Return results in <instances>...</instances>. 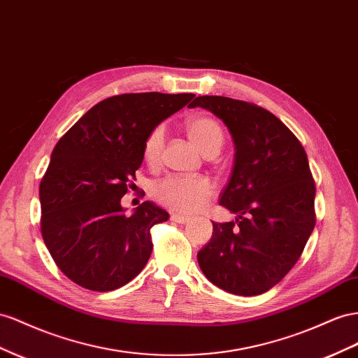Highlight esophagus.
I'll return each instance as SVG.
<instances>
[{
  "label": "esophagus",
  "mask_w": 358,
  "mask_h": 358,
  "mask_svg": "<svg viewBox=\"0 0 358 358\" xmlns=\"http://www.w3.org/2000/svg\"><path fill=\"white\" fill-rule=\"evenodd\" d=\"M171 221H175V223H179V224H185V223H188V221L191 220L189 217H187V215H180V214H171Z\"/></svg>",
  "instance_id": "esophagus-1"
}]
</instances>
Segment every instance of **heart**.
<instances>
[{
	"label": "heart",
	"mask_w": 358,
	"mask_h": 358,
	"mask_svg": "<svg viewBox=\"0 0 358 358\" xmlns=\"http://www.w3.org/2000/svg\"><path fill=\"white\" fill-rule=\"evenodd\" d=\"M187 131L191 140L194 141L199 149L206 153L208 150L223 146L224 131L221 123L210 117V115H197L187 122ZM164 131L162 124L153 128L144 140L143 158L150 166H155L161 159L164 148ZM214 187L209 179L203 176H166L158 180L153 187V196L161 203L173 210L179 212H194L205 206L210 197Z\"/></svg>",
	"instance_id": "1"
}]
</instances>
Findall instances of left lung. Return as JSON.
Here are the masks:
<instances>
[{
    "label": "left lung",
    "instance_id": "left-lung-1",
    "mask_svg": "<svg viewBox=\"0 0 358 358\" xmlns=\"http://www.w3.org/2000/svg\"><path fill=\"white\" fill-rule=\"evenodd\" d=\"M188 107L214 113L235 143L220 205L236 220L212 223V238L197 253L200 269L226 292L260 295L294 268L316 223L306 150L282 120L256 103L199 96Z\"/></svg>",
    "mask_w": 358,
    "mask_h": 358
}]
</instances>
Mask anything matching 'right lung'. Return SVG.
<instances>
[{
	"instance_id": "add662e5",
	"label": "right lung",
	"mask_w": 358,
	"mask_h": 358,
	"mask_svg": "<svg viewBox=\"0 0 358 358\" xmlns=\"http://www.w3.org/2000/svg\"><path fill=\"white\" fill-rule=\"evenodd\" d=\"M192 93H124L96 103L55 144L42 178L41 230L46 248L73 283L108 292L129 283L152 255L150 229L169 220L144 201L124 214L149 132Z\"/></svg>"
}]
</instances>
